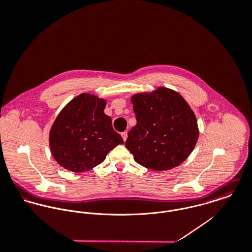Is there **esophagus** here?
I'll use <instances>...</instances> for the list:
<instances>
[{
  "mask_svg": "<svg viewBox=\"0 0 252 252\" xmlns=\"http://www.w3.org/2000/svg\"><path fill=\"white\" fill-rule=\"evenodd\" d=\"M121 136H122V138H123V140H124V142L127 140V138H128V132L127 131H124V132H122L121 133Z\"/></svg>",
  "mask_w": 252,
  "mask_h": 252,
  "instance_id": "34e87169",
  "label": "esophagus"
}]
</instances>
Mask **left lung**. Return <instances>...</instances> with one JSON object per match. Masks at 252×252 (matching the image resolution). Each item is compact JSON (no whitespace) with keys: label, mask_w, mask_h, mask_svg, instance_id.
<instances>
[{"label":"left lung","mask_w":252,"mask_h":252,"mask_svg":"<svg viewBox=\"0 0 252 252\" xmlns=\"http://www.w3.org/2000/svg\"><path fill=\"white\" fill-rule=\"evenodd\" d=\"M137 125L128 132L126 148L135 161L154 171L180 165L194 149L198 124L193 110L179 93L159 87L131 99Z\"/></svg>","instance_id":"8db88e82"}]
</instances>
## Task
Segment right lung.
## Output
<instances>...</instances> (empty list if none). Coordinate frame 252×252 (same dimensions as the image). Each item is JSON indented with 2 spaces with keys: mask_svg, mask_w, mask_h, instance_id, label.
<instances>
[{
  "mask_svg": "<svg viewBox=\"0 0 252 252\" xmlns=\"http://www.w3.org/2000/svg\"><path fill=\"white\" fill-rule=\"evenodd\" d=\"M105 107V100L83 93L61 110L49 133L50 150L60 166L73 173L89 171L124 144Z\"/></svg>",
  "mask_w": 252,
  "mask_h": 252,
  "instance_id": "1",
  "label": "right lung"
}]
</instances>
